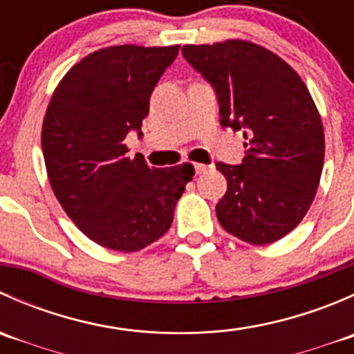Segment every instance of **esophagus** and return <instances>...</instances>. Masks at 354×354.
<instances>
[{
    "mask_svg": "<svg viewBox=\"0 0 354 354\" xmlns=\"http://www.w3.org/2000/svg\"><path fill=\"white\" fill-rule=\"evenodd\" d=\"M207 169H209V166H205V164H200V162L195 164V171H197V174L205 173Z\"/></svg>",
    "mask_w": 354,
    "mask_h": 354,
    "instance_id": "obj_1",
    "label": "esophagus"
}]
</instances>
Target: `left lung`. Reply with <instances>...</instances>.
<instances>
[{
	"mask_svg": "<svg viewBox=\"0 0 354 354\" xmlns=\"http://www.w3.org/2000/svg\"><path fill=\"white\" fill-rule=\"evenodd\" d=\"M181 53L216 91L221 124L245 130L243 162H217L227 180L216 205L221 226L250 245L281 240L308 212L326 154L305 82L276 53L241 39L187 44Z\"/></svg>",
	"mask_w": 354,
	"mask_h": 354,
	"instance_id": "8db88e82",
	"label": "left lung"
}]
</instances>
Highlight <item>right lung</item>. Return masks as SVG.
Wrapping results in <instances>:
<instances>
[{
	"mask_svg": "<svg viewBox=\"0 0 354 354\" xmlns=\"http://www.w3.org/2000/svg\"><path fill=\"white\" fill-rule=\"evenodd\" d=\"M180 46L97 49L71 66L42 121V154L56 198L87 238L138 252L167 233L194 164L156 169L128 156V131L149 114V99Z\"/></svg>",
	"mask_w": 354,
	"mask_h": 354,
	"instance_id": "1",
	"label": "right lung"
}]
</instances>
